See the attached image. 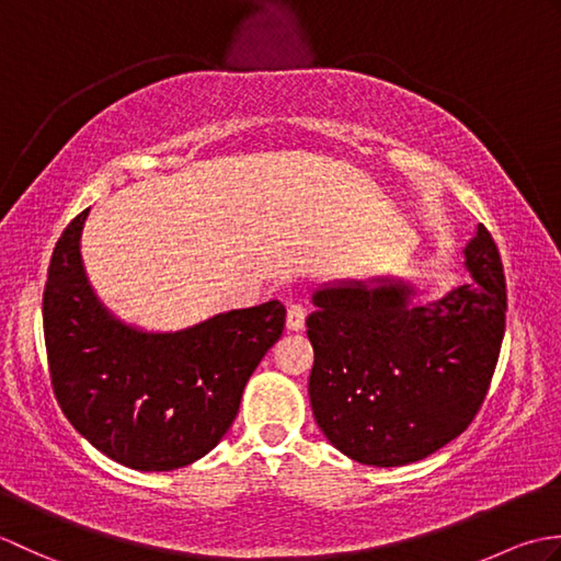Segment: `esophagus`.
Listing matches in <instances>:
<instances>
[{
    "label": "esophagus",
    "instance_id": "34e87169",
    "mask_svg": "<svg viewBox=\"0 0 561 561\" xmlns=\"http://www.w3.org/2000/svg\"><path fill=\"white\" fill-rule=\"evenodd\" d=\"M306 325V308L301 304H291L287 313V330L299 332Z\"/></svg>",
    "mask_w": 561,
    "mask_h": 561
}]
</instances>
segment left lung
I'll use <instances>...</instances> for the list:
<instances>
[{
    "label": "left lung",
    "mask_w": 561,
    "mask_h": 561,
    "mask_svg": "<svg viewBox=\"0 0 561 561\" xmlns=\"http://www.w3.org/2000/svg\"><path fill=\"white\" fill-rule=\"evenodd\" d=\"M472 282L412 304L398 277L344 279L313 294L308 396L344 456L398 468L460 436L482 408L506 328L502 257L480 224L465 245Z\"/></svg>",
    "instance_id": "8db88e82"
}]
</instances>
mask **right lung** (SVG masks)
<instances>
[{
    "label": "right lung",
    "instance_id": "add662e5",
    "mask_svg": "<svg viewBox=\"0 0 561 561\" xmlns=\"http://www.w3.org/2000/svg\"><path fill=\"white\" fill-rule=\"evenodd\" d=\"M83 209L53 250L43 328L55 398L103 456L141 472L185 468L219 444L248 378L282 337L287 308L267 301L178 332L123 323L81 262Z\"/></svg>",
    "mask_w": 561,
    "mask_h": 561
}]
</instances>
